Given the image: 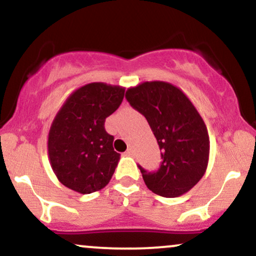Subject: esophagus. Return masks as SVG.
I'll return each instance as SVG.
<instances>
[{
    "label": "esophagus",
    "mask_w": 256,
    "mask_h": 256,
    "mask_svg": "<svg viewBox=\"0 0 256 256\" xmlns=\"http://www.w3.org/2000/svg\"><path fill=\"white\" fill-rule=\"evenodd\" d=\"M126 155H128V156H132V155H134V149H132L131 146L128 148V150H126Z\"/></svg>",
    "instance_id": "1"
}]
</instances>
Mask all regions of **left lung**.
Returning <instances> with one entry per match:
<instances>
[{"instance_id": "obj_1", "label": "left lung", "mask_w": 256, "mask_h": 256, "mask_svg": "<svg viewBox=\"0 0 256 256\" xmlns=\"http://www.w3.org/2000/svg\"><path fill=\"white\" fill-rule=\"evenodd\" d=\"M125 98L146 116L161 150L158 170L138 166L146 187L166 198L187 193L205 174L210 154L208 128L198 110L168 82H143L128 88Z\"/></svg>"}]
</instances>
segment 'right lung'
Masks as SVG:
<instances>
[{
  "mask_svg": "<svg viewBox=\"0 0 256 256\" xmlns=\"http://www.w3.org/2000/svg\"><path fill=\"white\" fill-rule=\"evenodd\" d=\"M125 88L94 82L78 88L58 110L48 132V158L68 188L89 194L104 188L120 154L104 130V120L118 110Z\"/></svg>",
  "mask_w": 256,
  "mask_h": 256,
  "instance_id": "right-lung-1",
  "label": "right lung"
}]
</instances>
